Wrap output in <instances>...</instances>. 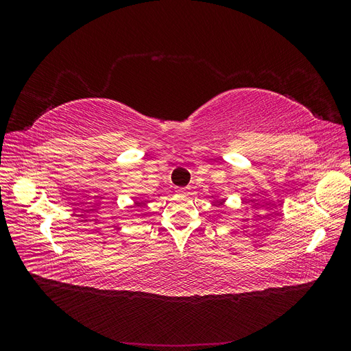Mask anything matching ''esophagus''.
<instances>
[{
	"label": "esophagus",
	"mask_w": 351,
	"mask_h": 351,
	"mask_svg": "<svg viewBox=\"0 0 351 351\" xmlns=\"http://www.w3.org/2000/svg\"><path fill=\"white\" fill-rule=\"evenodd\" d=\"M187 192H189V189H187V187L177 189V193H178V195H187Z\"/></svg>",
	"instance_id": "obj_1"
}]
</instances>
